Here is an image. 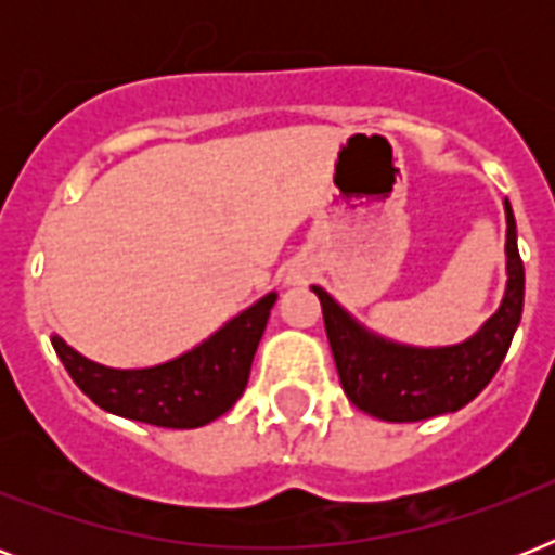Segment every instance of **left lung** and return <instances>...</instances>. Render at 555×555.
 Listing matches in <instances>:
<instances>
[{
    "label": "left lung",
    "instance_id": "1",
    "mask_svg": "<svg viewBox=\"0 0 555 555\" xmlns=\"http://www.w3.org/2000/svg\"><path fill=\"white\" fill-rule=\"evenodd\" d=\"M507 294L499 313L473 339L452 348H405L371 337L322 287V320L339 383L360 412L388 423H414L457 412L495 377L507 357L521 308L525 261L518 256L516 218L507 201Z\"/></svg>",
    "mask_w": 555,
    "mask_h": 555
}]
</instances>
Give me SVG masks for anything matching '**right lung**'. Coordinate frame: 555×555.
Segmentation results:
<instances>
[{"mask_svg": "<svg viewBox=\"0 0 555 555\" xmlns=\"http://www.w3.org/2000/svg\"><path fill=\"white\" fill-rule=\"evenodd\" d=\"M273 302L276 294H268L204 346L155 369H106L77 354L60 337L51 346L77 388L100 409L164 429H198L230 412L244 395Z\"/></svg>", "mask_w": 555, "mask_h": 555, "instance_id": "obj_1", "label": "right lung"}]
</instances>
